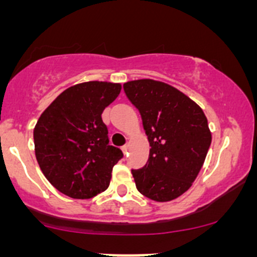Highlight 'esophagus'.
I'll return each mask as SVG.
<instances>
[{
  "label": "esophagus",
  "instance_id": "obj_1",
  "mask_svg": "<svg viewBox=\"0 0 257 257\" xmlns=\"http://www.w3.org/2000/svg\"><path fill=\"white\" fill-rule=\"evenodd\" d=\"M121 150H123L124 154H125V153H128V150H129V145H128V144L123 145V147H121Z\"/></svg>",
  "mask_w": 257,
  "mask_h": 257
}]
</instances>
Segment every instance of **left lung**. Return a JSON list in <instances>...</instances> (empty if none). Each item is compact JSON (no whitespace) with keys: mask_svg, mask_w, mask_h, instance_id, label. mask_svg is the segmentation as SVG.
Returning a JSON list of instances; mask_svg holds the SVG:
<instances>
[{"mask_svg":"<svg viewBox=\"0 0 257 257\" xmlns=\"http://www.w3.org/2000/svg\"><path fill=\"white\" fill-rule=\"evenodd\" d=\"M124 92L139 110L150 144L149 159L132 170L137 189L154 201H170L198 177L211 144L203 109L177 88L153 79L124 83Z\"/></svg>","mask_w":257,"mask_h":257,"instance_id":"1","label":"left lung"}]
</instances>
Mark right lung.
Segmentation results:
<instances>
[{
  "label": "right lung",
  "mask_w": 257,
  "mask_h": 257,
  "mask_svg": "<svg viewBox=\"0 0 257 257\" xmlns=\"http://www.w3.org/2000/svg\"><path fill=\"white\" fill-rule=\"evenodd\" d=\"M120 89L119 83H79L41 114L33 131L36 158L47 180L64 195L89 199L109 186L123 153L109 145L102 113Z\"/></svg>",
  "instance_id": "right-lung-1"
}]
</instances>
